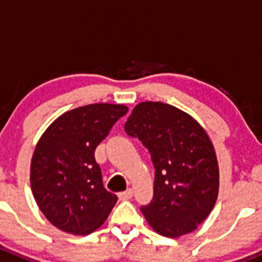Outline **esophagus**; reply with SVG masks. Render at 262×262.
I'll list each match as a JSON object with an SVG mask.
<instances>
[{"label":"esophagus","instance_id":"esophagus-1","mask_svg":"<svg viewBox=\"0 0 262 262\" xmlns=\"http://www.w3.org/2000/svg\"><path fill=\"white\" fill-rule=\"evenodd\" d=\"M133 196V190L128 189L123 192H119V199L120 200H128Z\"/></svg>","mask_w":262,"mask_h":262}]
</instances>
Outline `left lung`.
Returning a JSON list of instances; mask_svg holds the SVG:
<instances>
[{"label":"left lung","instance_id":"obj_1","mask_svg":"<svg viewBox=\"0 0 262 262\" xmlns=\"http://www.w3.org/2000/svg\"><path fill=\"white\" fill-rule=\"evenodd\" d=\"M148 148L155 167L154 199L142 207L154 231L167 238L192 233L209 216L220 189L214 146L187 112L161 102H141L124 125Z\"/></svg>","mask_w":262,"mask_h":262}]
</instances>
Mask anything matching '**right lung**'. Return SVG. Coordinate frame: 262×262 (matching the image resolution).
<instances>
[{"label": "right lung", "instance_id": "right-lung-1", "mask_svg": "<svg viewBox=\"0 0 262 262\" xmlns=\"http://www.w3.org/2000/svg\"><path fill=\"white\" fill-rule=\"evenodd\" d=\"M126 112L124 104L77 107L57 117L38 139L31 160V189L40 211L59 230L86 235L111 213L117 196L103 187L94 152Z\"/></svg>", "mask_w": 262, "mask_h": 262}]
</instances>
